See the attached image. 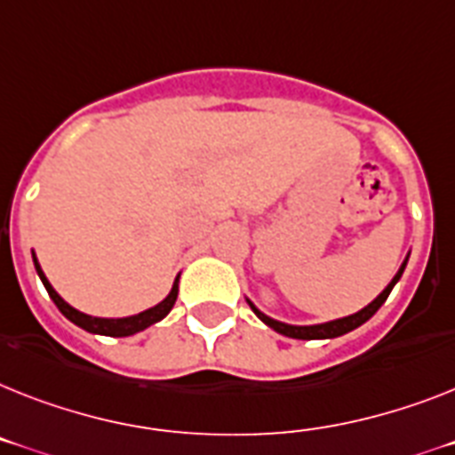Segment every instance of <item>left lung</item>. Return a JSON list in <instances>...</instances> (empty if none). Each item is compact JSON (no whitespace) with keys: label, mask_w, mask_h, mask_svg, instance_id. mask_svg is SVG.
Listing matches in <instances>:
<instances>
[{"label":"left lung","mask_w":455,"mask_h":455,"mask_svg":"<svg viewBox=\"0 0 455 455\" xmlns=\"http://www.w3.org/2000/svg\"><path fill=\"white\" fill-rule=\"evenodd\" d=\"M404 266H407V261L403 263V268H400L398 275L393 277L391 284H388L387 289H384V291H381L379 296H377V299L368 305V307H363V310L356 312V315L345 316V319H335V322L319 323V326H289V323L275 322V319H270V316H266V315H263V312H259L257 307H254V305L250 303V300H247V303H250V307H251V310H254V315H257L263 323H268V326L273 328V331H277V333L286 335V338H296V339H326V338H338V335L349 333V331H354V328H358V326H361V323L368 322L370 316L375 315V312L379 310L381 305L387 303L388 293H391V289H393V286H395V282L400 280V275H403Z\"/></svg>","instance_id":"1"}]
</instances>
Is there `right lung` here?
I'll return each instance as SVG.
<instances>
[{"label":"right lung","mask_w":455,"mask_h":455,"mask_svg":"<svg viewBox=\"0 0 455 455\" xmlns=\"http://www.w3.org/2000/svg\"><path fill=\"white\" fill-rule=\"evenodd\" d=\"M34 266H36V273H39L41 282H44L45 291H48V296L52 299V303L60 307V312L67 316L68 322H74L76 326L85 328V331H90V333L110 335V338H127V335L139 333V331H143V328L152 326V323H156V322H162L164 316L173 310L175 299H178V277H175L173 289H171L169 296H166V299H164L159 305L150 307V310H145V312H140V315H133V316H124V319H101V316L83 315V312H78L76 307H71L67 300L60 299V293H57L55 289L51 286V282H48V277H45L44 270H41L36 257H34Z\"/></svg>","instance_id":"1"}]
</instances>
